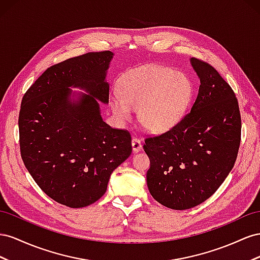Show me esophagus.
Segmentation results:
<instances>
[{
  "label": "esophagus",
  "mask_w": 260,
  "mask_h": 260,
  "mask_svg": "<svg viewBox=\"0 0 260 260\" xmlns=\"http://www.w3.org/2000/svg\"><path fill=\"white\" fill-rule=\"evenodd\" d=\"M132 147H133V152L136 153V152H139L140 150H142V142H140L139 139L137 138H133L132 140Z\"/></svg>",
  "instance_id": "1"
}]
</instances>
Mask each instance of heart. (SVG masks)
Listing matches in <instances>:
<instances>
[{
	"instance_id": "1",
	"label": "heart",
	"mask_w": 260,
	"mask_h": 260,
	"mask_svg": "<svg viewBox=\"0 0 260 260\" xmlns=\"http://www.w3.org/2000/svg\"><path fill=\"white\" fill-rule=\"evenodd\" d=\"M120 94L110 100L118 120H129L132 109H138L137 118L144 128L165 133L173 128L186 112L192 97V84L183 73L151 65L124 75Z\"/></svg>"
}]
</instances>
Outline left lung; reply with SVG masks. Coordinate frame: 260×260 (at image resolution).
<instances>
[{"label":"left lung","mask_w":260,"mask_h":260,"mask_svg":"<svg viewBox=\"0 0 260 260\" xmlns=\"http://www.w3.org/2000/svg\"><path fill=\"white\" fill-rule=\"evenodd\" d=\"M200 86L190 112L173 128L146 138L147 185L161 205L185 210L214 194L234 167L241 114L232 88L208 63L191 57Z\"/></svg>","instance_id":"left-lung-1"}]
</instances>
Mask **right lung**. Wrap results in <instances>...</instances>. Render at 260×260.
<instances>
[{"label":"right lung","instance_id":"1","mask_svg":"<svg viewBox=\"0 0 260 260\" xmlns=\"http://www.w3.org/2000/svg\"><path fill=\"white\" fill-rule=\"evenodd\" d=\"M113 52H89L51 66L28 89L18 118L21 159L56 203L83 208L107 191L110 176L132 153L125 129L103 122ZM78 87L86 93H75Z\"/></svg>","mask_w":260,"mask_h":260}]
</instances>
